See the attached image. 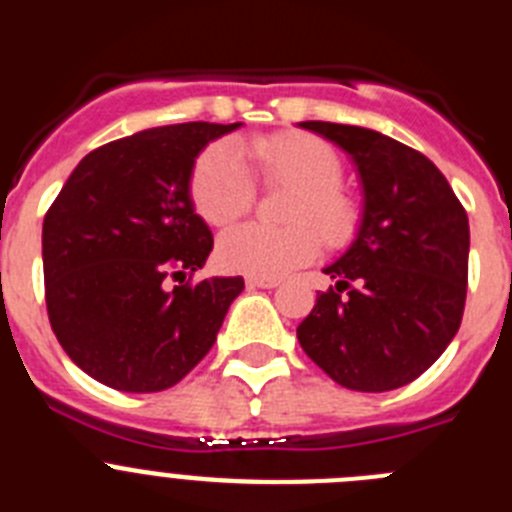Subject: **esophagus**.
Segmentation results:
<instances>
[{
    "mask_svg": "<svg viewBox=\"0 0 512 512\" xmlns=\"http://www.w3.org/2000/svg\"><path fill=\"white\" fill-rule=\"evenodd\" d=\"M248 287H264V289H274L279 287V279H266V277H248L246 279Z\"/></svg>",
    "mask_w": 512,
    "mask_h": 512,
    "instance_id": "obj_1",
    "label": "esophagus"
}]
</instances>
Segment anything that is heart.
<instances>
[{"label":"heart","instance_id":"obj_1","mask_svg":"<svg viewBox=\"0 0 512 512\" xmlns=\"http://www.w3.org/2000/svg\"><path fill=\"white\" fill-rule=\"evenodd\" d=\"M246 156L266 184L292 187L284 207V220L292 225L246 223L230 228L217 243L223 269L277 279L315 259L320 238L328 246H343L354 235L359 207L341 187L343 161L330 143L310 133L264 135L248 143ZM246 156L230 140H217L200 153L189 194L205 223L230 225L251 210L256 179Z\"/></svg>","mask_w":512,"mask_h":512}]
</instances>
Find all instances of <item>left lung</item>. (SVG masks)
<instances>
[{"instance_id": "1", "label": "left lung", "mask_w": 512, "mask_h": 512, "mask_svg": "<svg viewBox=\"0 0 512 512\" xmlns=\"http://www.w3.org/2000/svg\"><path fill=\"white\" fill-rule=\"evenodd\" d=\"M359 166L364 217L346 253L325 269L297 328L300 346L333 382L356 392L410 384L461 325L469 277V220L431 158L377 130L307 120Z\"/></svg>"}]
</instances>
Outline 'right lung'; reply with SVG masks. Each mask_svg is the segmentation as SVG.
Wrapping results in <instances>:
<instances>
[{"instance_id": "right-lung-1", "label": "right lung", "mask_w": 512, "mask_h": 512, "mask_svg": "<svg viewBox=\"0 0 512 512\" xmlns=\"http://www.w3.org/2000/svg\"><path fill=\"white\" fill-rule=\"evenodd\" d=\"M238 125L182 122L104 143L81 158L45 212L51 328L71 361L112 390L182 382L241 295L243 277L192 282L212 233L189 197L194 158ZM169 281L180 284L169 290Z\"/></svg>"}]
</instances>
